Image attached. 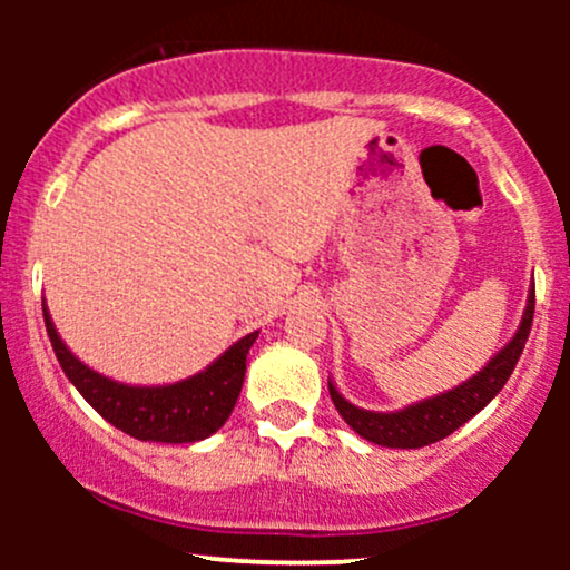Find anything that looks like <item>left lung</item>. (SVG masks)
Returning <instances> with one entry per match:
<instances>
[{
    "label": "left lung",
    "instance_id": "8db88e82",
    "mask_svg": "<svg viewBox=\"0 0 570 570\" xmlns=\"http://www.w3.org/2000/svg\"><path fill=\"white\" fill-rule=\"evenodd\" d=\"M533 307L535 289L528 294V307L525 313H522L520 330H517V335L509 340L507 348L495 353V356L490 358L488 367L476 372L472 381L458 385V389L448 391V394L426 399V402L412 404V407L399 412H370L345 402V399L337 394L335 385L330 383L332 402H335L343 421L348 423L358 436H364V440L375 444H383V448L412 450L440 442L444 436L453 434L455 429H461L466 421H472L476 412L485 407L490 399L503 389V383L509 381L514 364L520 362L522 348H525L528 335H531Z\"/></svg>",
    "mask_w": 570,
    "mask_h": 570
}]
</instances>
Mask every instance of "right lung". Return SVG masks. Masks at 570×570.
Returning a JSON list of instances; mask_svg holds the SVG:
<instances>
[{"mask_svg": "<svg viewBox=\"0 0 570 570\" xmlns=\"http://www.w3.org/2000/svg\"><path fill=\"white\" fill-rule=\"evenodd\" d=\"M42 316L58 364L85 396V402L104 421L141 442L187 444L206 440L225 426L235 402H238L240 385H244L246 353L259 335V332H252V335L240 337L230 351L222 353L212 367L187 377V381L141 389V385L115 383L85 367L80 358L61 343L45 305Z\"/></svg>", "mask_w": 570, "mask_h": 570, "instance_id": "obj_1", "label": "right lung"}]
</instances>
